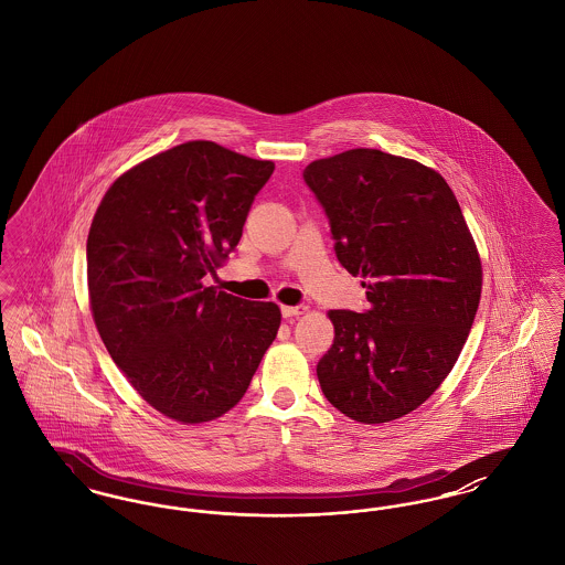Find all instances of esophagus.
I'll return each mask as SVG.
<instances>
[{"label": "esophagus", "instance_id": "esophagus-1", "mask_svg": "<svg viewBox=\"0 0 565 565\" xmlns=\"http://www.w3.org/2000/svg\"><path fill=\"white\" fill-rule=\"evenodd\" d=\"M281 313H284L286 320H290V318H298V316L307 313V307H305V305H298V307H281Z\"/></svg>", "mask_w": 565, "mask_h": 565}]
</instances>
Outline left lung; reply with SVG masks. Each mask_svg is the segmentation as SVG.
<instances>
[{"instance_id":"8db88e82","label":"left lung","mask_w":565,"mask_h":565,"mask_svg":"<svg viewBox=\"0 0 565 565\" xmlns=\"http://www.w3.org/2000/svg\"><path fill=\"white\" fill-rule=\"evenodd\" d=\"M302 178L369 298L366 313L328 311L323 396L360 424L401 419L438 390L468 339L483 288L477 243L445 178L413 159L355 148Z\"/></svg>"}]
</instances>
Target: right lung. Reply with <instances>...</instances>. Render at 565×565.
Here are the masks:
<instances>
[{"mask_svg":"<svg viewBox=\"0 0 565 565\" xmlns=\"http://www.w3.org/2000/svg\"><path fill=\"white\" fill-rule=\"evenodd\" d=\"M273 169L214 141H186L116 178L93 217V320L135 392L173 422L231 411L277 337L275 302L203 286L237 247Z\"/></svg>","mask_w":565,"mask_h":565,"instance_id":"obj_1","label":"right lung"}]
</instances>
